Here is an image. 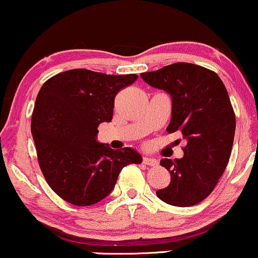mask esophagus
<instances>
[{"label": "esophagus", "mask_w": 258, "mask_h": 258, "mask_svg": "<svg viewBox=\"0 0 258 258\" xmlns=\"http://www.w3.org/2000/svg\"><path fill=\"white\" fill-rule=\"evenodd\" d=\"M142 163H143V164H147V165H150V167H157V165H158V161L156 160V158L143 157Z\"/></svg>", "instance_id": "34e87169"}]
</instances>
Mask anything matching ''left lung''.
<instances>
[{
    "mask_svg": "<svg viewBox=\"0 0 258 258\" xmlns=\"http://www.w3.org/2000/svg\"><path fill=\"white\" fill-rule=\"evenodd\" d=\"M141 77L171 95L167 132L182 133L186 141L182 158L161 160L170 183L156 195L170 206H195L210 195L230 158L236 118L228 91L216 73L192 63H174Z\"/></svg>",
    "mask_w": 258,
    "mask_h": 258,
    "instance_id": "left-lung-1",
    "label": "left lung"
}]
</instances>
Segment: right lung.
Instances as JSON below:
<instances>
[{"instance_id": "right-lung-1", "label": "right lung", "mask_w": 258, "mask_h": 258, "mask_svg": "<svg viewBox=\"0 0 258 258\" xmlns=\"http://www.w3.org/2000/svg\"><path fill=\"white\" fill-rule=\"evenodd\" d=\"M136 74L107 75L72 69L45 81L35 102L31 134L49 186L77 207L107 197L125 165L142 157L132 148L114 150L98 143V125L110 122L115 96Z\"/></svg>"}]
</instances>
